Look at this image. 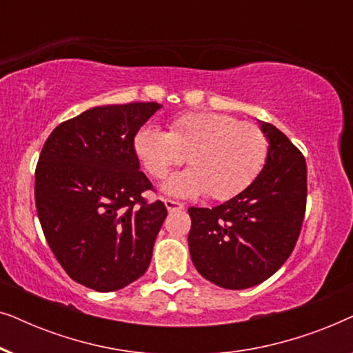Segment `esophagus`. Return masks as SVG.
Returning a JSON list of instances; mask_svg holds the SVG:
<instances>
[{"mask_svg":"<svg viewBox=\"0 0 353 353\" xmlns=\"http://www.w3.org/2000/svg\"><path fill=\"white\" fill-rule=\"evenodd\" d=\"M163 204H165V207H167V210L168 212H175V210H183V205L181 202H176V201H172V199H165L163 201Z\"/></svg>","mask_w":353,"mask_h":353,"instance_id":"34e87169","label":"esophagus"}]
</instances>
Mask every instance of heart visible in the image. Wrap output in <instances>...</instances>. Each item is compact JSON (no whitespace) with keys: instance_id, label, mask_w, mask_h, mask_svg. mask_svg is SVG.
<instances>
[{"instance_id":"1","label":"heart","mask_w":353,"mask_h":353,"mask_svg":"<svg viewBox=\"0 0 353 353\" xmlns=\"http://www.w3.org/2000/svg\"><path fill=\"white\" fill-rule=\"evenodd\" d=\"M134 154L152 178L167 176L186 161L191 168L168 178L162 190L175 197L205 194L226 201L252 183L268 154V139L257 125L220 112H188L163 132L143 127L134 134Z\"/></svg>"}]
</instances>
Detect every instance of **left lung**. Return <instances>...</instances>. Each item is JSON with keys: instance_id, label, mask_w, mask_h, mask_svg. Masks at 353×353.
Wrapping results in <instances>:
<instances>
[{"instance_id": "8db88e82", "label": "left lung", "mask_w": 353, "mask_h": 353, "mask_svg": "<svg viewBox=\"0 0 353 353\" xmlns=\"http://www.w3.org/2000/svg\"><path fill=\"white\" fill-rule=\"evenodd\" d=\"M268 154L257 178L214 209L190 207L191 260L201 276L225 289L268 279L291 255L305 214L307 165L272 123L260 122Z\"/></svg>"}]
</instances>
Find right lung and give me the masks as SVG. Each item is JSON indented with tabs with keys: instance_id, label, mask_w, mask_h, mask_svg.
<instances>
[{
	"instance_id": "1",
	"label": "right lung",
	"mask_w": 353,
	"mask_h": 353,
	"mask_svg": "<svg viewBox=\"0 0 353 353\" xmlns=\"http://www.w3.org/2000/svg\"><path fill=\"white\" fill-rule=\"evenodd\" d=\"M157 103L96 105L52 130L35 172V202L43 233L74 281L98 292L141 278L167 216L148 204L152 185L133 139Z\"/></svg>"
}]
</instances>
